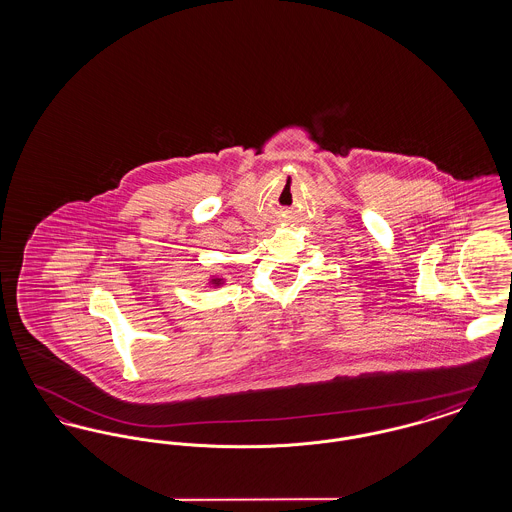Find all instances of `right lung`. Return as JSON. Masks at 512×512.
Segmentation results:
<instances>
[{"label": "right lung", "mask_w": 512, "mask_h": 512, "mask_svg": "<svg viewBox=\"0 0 512 512\" xmlns=\"http://www.w3.org/2000/svg\"><path fill=\"white\" fill-rule=\"evenodd\" d=\"M213 284H217V286H219L220 278H215V280H213Z\"/></svg>", "instance_id": "obj_1"}]
</instances>
